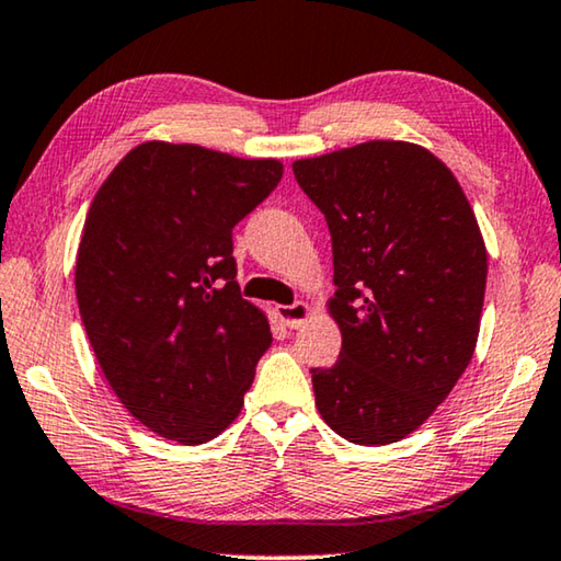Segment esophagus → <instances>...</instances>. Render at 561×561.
<instances>
[{
	"instance_id": "esophagus-1",
	"label": "esophagus",
	"mask_w": 561,
	"mask_h": 561,
	"mask_svg": "<svg viewBox=\"0 0 561 561\" xmlns=\"http://www.w3.org/2000/svg\"><path fill=\"white\" fill-rule=\"evenodd\" d=\"M275 313H278V319L286 323L288 329H298L304 327V321L311 316V306L304 304V300H298L294 306H278L275 308Z\"/></svg>"
}]
</instances>
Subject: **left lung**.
<instances>
[{
  "mask_svg": "<svg viewBox=\"0 0 561 561\" xmlns=\"http://www.w3.org/2000/svg\"><path fill=\"white\" fill-rule=\"evenodd\" d=\"M294 174L334 248L329 313L341 354L331 369H311L316 408L348 443H397L473 359L483 234L450 169L417 144H356L298 159Z\"/></svg>",
  "mask_w": 561,
  "mask_h": 561,
  "instance_id": "left-lung-1",
  "label": "left lung"
}]
</instances>
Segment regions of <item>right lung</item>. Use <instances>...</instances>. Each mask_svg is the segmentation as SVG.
<instances>
[{
	"label": "right lung",
	"instance_id": "1",
	"mask_svg": "<svg viewBox=\"0 0 561 561\" xmlns=\"http://www.w3.org/2000/svg\"><path fill=\"white\" fill-rule=\"evenodd\" d=\"M280 176L278 159L146 141L95 192L76 257L80 319L121 404L161 437L220 435L273 344L234 280L232 227Z\"/></svg>",
	"mask_w": 561,
	"mask_h": 561
}]
</instances>
